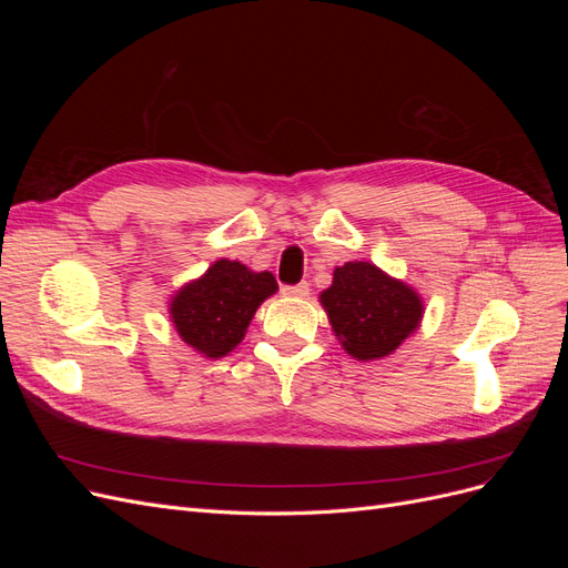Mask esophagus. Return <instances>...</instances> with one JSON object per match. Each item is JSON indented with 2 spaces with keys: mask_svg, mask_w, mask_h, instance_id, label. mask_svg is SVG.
Masks as SVG:
<instances>
[{
  "mask_svg": "<svg viewBox=\"0 0 568 568\" xmlns=\"http://www.w3.org/2000/svg\"><path fill=\"white\" fill-rule=\"evenodd\" d=\"M282 294L284 296H294V298H305L307 294H311V286H307L305 282L294 284V286H282Z\"/></svg>",
  "mask_w": 568,
  "mask_h": 568,
  "instance_id": "1",
  "label": "esophagus"
}]
</instances>
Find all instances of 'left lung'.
<instances>
[{"mask_svg": "<svg viewBox=\"0 0 568 568\" xmlns=\"http://www.w3.org/2000/svg\"><path fill=\"white\" fill-rule=\"evenodd\" d=\"M332 329L348 355L379 359L415 334L424 305L419 294L372 263L353 261L334 270V282L320 294Z\"/></svg>", "mask_w": 568, "mask_h": 568, "instance_id": "1", "label": "left lung"}]
</instances>
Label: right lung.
Masks as SVG:
<instances>
[{
  "label": "right lung",
  "mask_w": 568,
  "mask_h": 568,
  "mask_svg": "<svg viewBox=\"0 0 568 568\" xmlns=\"http://www.w3.org/2000/svg\"><path fill=\"white\" fill-rule=\"evenodd\" d=\"M274 291L272 272H253L222 257L178 291L170 301V320L186 346L217 359L242 343L255 311Z\"/></svg>",
  "instance_id": "1"
}]
</instances>
